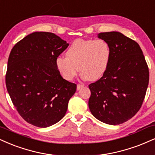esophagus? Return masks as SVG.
<instances>
[{
    "mask_svg": "<svg viewBox=\"0 0 155 155\" xmlns=\"http://www.w3.org/2000/svg\"><path fill=\"white\" fill-rule=\"evenodd\" d=\"M84 87L83 84H77V90H79L80 89H81Z\"/></svg>",
    "mask_w": 155,
    "mask_h": 155,
    "instance_id": "esophagus-1",
    "label": "esophagus"
}]
</instances>
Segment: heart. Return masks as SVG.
<instances>
[{
	"instance_id": "heart-1",
	"label": "heart",
	"mask_w": 155,
	"mask_h": 155,
	"mask_svg": "<svg viewBox=\"0 0 155 155\" xmlns=\"http://www.w3.org/2000/svg\"><path fill=\"white\" fill-rule=\"evenodd\" d=\"M66 55L55 60L58 70L65 79L73 80L79 71L84 79L94 81L107 71L111 50L109 43L102 39H78L71 44Z\"/></svg>"
}]
</instances>
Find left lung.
I'll return each mask as SVG.
<instances>
[{
    "label": "left lung",
    "instance_id": "8db88e82",
    "mask_svg": "<svg viewBox=\"0 0 155 155\" xmlns=\"http://www.w3.org/2000/svg\"><path fill=\"white\" fill-rule=\"evenodd\" d=\"M98 37L109 43L110 60L103 76L89 88V107L105 124L126 122L139 110L149 84V68L137 42L118 31L101 32Z\"/></svg>",
    "mask_w": 155,
    "mask_h": 155
}]
</instances>
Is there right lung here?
<instances>
[{
	"label": "right lung",
	"instance_id": "add662e5",
	"mask_svg": "<svg viewBox=\"0 0 155 155\" xmlns=\"http://www.w3.org/2000/svg\"><path fill=\"white\" fill-rule=\"evenodd\" d=\"M68 46L54 33L36 31L12 48L5 85L18 114L29 124L48 127L66 114L76 84L61 76L55 60Z\"/></svg>",
	"mask_w": 155,
	"mask_h": 155
}]
</instances>
